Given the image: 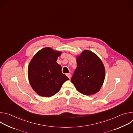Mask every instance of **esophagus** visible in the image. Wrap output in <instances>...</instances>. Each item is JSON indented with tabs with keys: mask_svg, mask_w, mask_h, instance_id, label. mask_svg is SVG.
Wrapping results in <instances>:
<instances>
[{
	"mask_svg": "<svg viewBox=\"0 0 133 133\" xmlns=\"http://www.w3.org/2000/svg\"><path fill=\"white\" fill-rule=\"evenodd\" d=\"M66 76H67L69 79L70 78V77H71V75H70V73L66 74Z\"/></svg>",
	"mask_w": 133,
	"mask_h": 133,
	"instance_id": "34e87169",
	"label": "esophagus"
}]
</instances>
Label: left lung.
<instances>
[{"mask_svg":"<svg viewBox=\"0 0 133 133\" xmlns=\"http://www.w3.org/2000/svg\"><path fill=\"white\" fill-rule=\"evenodd\" d=\"M77 68L71 78L77 90L90 95L98 92L105 76L104 66L98 57L89 50H84L77 57Z\"/></svg>","mask_w":133,"mask_h":133,"instance_id":"8db88e82","label":"left lung"}]
</instances>
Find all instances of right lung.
Here are the masks:
<instances>
[{"mask_svg":"<svg viewBox=\"0 0 133 133\" xmlns=\"http://www.w3.org/2000/svg\"><path fill=\"white\" fill-rule=\"evenodd\" d=\"M62 52L49 47L43 48L30 61L28 75L32 89L39 95L49 97L57 93L62 85L69 78L62 72V66L57 63Z\"/></svg>","mask_w":133,"mask_h":133,"instance_id":"1","label":"right lung"}]
</instances>
